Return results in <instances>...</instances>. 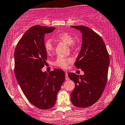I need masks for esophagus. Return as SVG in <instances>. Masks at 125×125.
<instances>
[{
  "label": "esophagus",
  "instance_id": "esophagus-1",
  "mask_svg": "<svg viewBox=\"0 0 125 125\" xmlns=\"http://www.w3.org/2000/svg\"><path fill=\"white\" fill-rule=\"evenodd\" d=\"M65 78H66V80H69V77H68V73H67V72H66L65 73Z\"/></svg>",
  "mask_w": 125,
  "mask_h": 125
}]
</instances>
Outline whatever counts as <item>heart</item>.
Masks as SVG:
<instances>
[{
  "mask_svg": "<svg viewBox=\"0 0 125 125\" xmlns=\"http://www.w3.org/2000/svg\"><path fill=\"white\" fill-rule=\"evenodd\" d=\"M55 37L59 40L62 41L65 43L69 44V47L72 49H74L76 47V43L74 42V38L71 34L67 32H62L57 34L55 35ZM44 47L47 54H50L53 50V44L52 40L50 38H46L44 42ZM73 59L70 57H59L56 60L54 65L60 67L63 69H66L68 65L72 62Z\"/></svg>",
  "mask_w": 125,
  "mask_h": 125,
  "instance_id": "1",
  "label": "heart"
}]
</instances>
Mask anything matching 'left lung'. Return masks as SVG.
<instances>
[{
    "mask_svg": "<svg viewBox=\"0 0 125 125\" xmlns=\"http://www.w3.org/2000/svg\"><path fill=\"white\" fill-rule=\"evenodd\" d=\"M83 34L82 47L75 66L84 72L83 75L69 73L75 83L71 94L72 103L78 107H87L95 103L103 93L107 80L109 54L102 38L85 26H71Z\"/></svg>",
    "mask_w": 125,
    "mask_h": 125,
    "instance_id": "1",
    "label": "left lung"
}]
</instances>
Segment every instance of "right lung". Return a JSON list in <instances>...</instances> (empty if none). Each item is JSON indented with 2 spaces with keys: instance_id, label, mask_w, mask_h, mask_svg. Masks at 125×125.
Wrapping results in <instances>:
<instances>
[{
  "instance_id": "obj_1",
  "label": "right lung",
  "mask_w": 125,
  "mask_h": 125,
  "mask_svg": "<svg viewBox=\"0 0 125 125\" xmlns=\"http://www.w3.org/2000/svg\"><path fill=\"white\" fill-rule=\"evenodd\" d=\"M54 27L34 25L25 32L14 53L15 74L23 93L36 107L49 109L55 105L57 94L65 79L64 71L54 69L42 72L47 53L44 47V35Z\"/></svg>"
}]
</instances>
